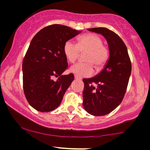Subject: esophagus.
Wrapping results in <instances>:
<instances>
[{
	"instance_id": "esophagus-1",
	"label": "esophagus",
	"mask_w": 150,
	"mask_h": 150,
	"mask_svg": "<svg viewBox=\"0 0 150 150\" xmlns=\"http://www.w3.org/2000/svg\"><path fill=\"white\" fill-rule=\"evenodd\" d=\"M75 80H80V78H79V77H78V76H76V75H75Z\"/></svg>"
}]
</instances>
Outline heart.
<instances>
[{
    "mask_svg": "<svg viewBox=\"0 0 150 150\" xmlns=\"http://www.w3.org/2000/svg\"><path fill=\"white\" fill-rule=\"evenodd\" d=\"M103 39L97 34H87L81 36L78 44L72 40L64 43L63 50L67 60L75 62L81 53H86L84 63H77L70 67V71L79 78L90 77L93 74L94 67L100 69L107 62L109 57L108 47L103 45Z\"/></svg>",
    "mask_w": 150,
    "mask_h": 150,
    "instance_id": "heart-1",
    "label": "heart"
}]
</instances>
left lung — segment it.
Returning a JSON list of instances; mask_svg holds the SVG:
<instances>
[{
	"instance_id": "8db88e82",
	"label": "left lung",
	"mask_w": 150,
	"mask_h": 150,
	"mask_svg": "<svg viewBox=\"0 0 150 150\" xmlns=\"http://www.w3.org/2000/svg\"><path fill=\"white\" fill-rule=\"evenodd\" d=\"M88 30L105 38L109 58L100 73L83 80V105L90 114L104 116L113 111L122 101L132 72V63L125 44L116 33L104 27Z\"/></svg>"
}]
</instances>
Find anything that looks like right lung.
Here are the masks:
<instances>
[{"label": "right lung", "mask_w": 150, "mask_h": 150, "mask_svg": "<svg viewBox=\"0 0 150 150\" xmlns=\"http://www.w3.org/2000/svg\"><path fill=\"white\" fill-rule=\"evenodd\" d=\"M81 33L69 26L53 24L39 31L31 40L22 64L25 96L34 109L50 112L57 108L74 80L67 68L63 47Z\"/></svg>", "instance_id": "right-lung-1"}]
</instances>
